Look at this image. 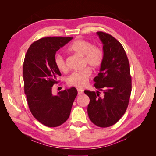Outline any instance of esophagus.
Segmentation results:
<instances>
[{
  "instance_id": "obj_1",
  "label": "esophagus",
  "mask_w": 156,
  "mask_h": 156,
  "mask_svg": "<svg viewBox=\"0 0 156 156\" xmlns=\"http://www.w3.org/2000/svg\"><path fill=\"white\" fill-rule=\"evenodd\" d=\"M77 90H78V95H80L82 94V93H83V90H82V88H77Z\"/></svg>"
}]
</instances>
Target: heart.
Segmentation results:
<instances>
[{"label": "heart", "instance_id": "b5f03b06", "mask_svg": "<svg viewBox=\"0 0 156 156\" xmlns=\"http://www.w3.org/2000/svg\"><path fill=\"white\" fill-rule=\"evenodd\" d=\"M74 54L84 56V63L92 68H97L102 64L104 54L102 50L97 46H94L90 42L84 39H77L69 45L68 48ZM56 67L61 72L67 70L65 59L60 54H57L54 58ZM92 72L90 69L85 68L81 71L74 72L66 79L67 84L72 87H82L87 84Z\"/></svg>", "mask_w": 156, "mask_h": 156}]
</instances>
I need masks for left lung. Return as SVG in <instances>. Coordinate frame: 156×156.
<instances>
[{
    "mask_svg": "<svg viewBox=\"0 0 156 156\" xmlns=\"http://www.w3.org/2000/svg\"><path fill=\"white\" fill-rule=\"evenodd\" d=\"M97 34L103 44L104 52L100 72L93 80L98 90H85L84 93L90 98L89 119L98 127H108L118 122L127 110L131 77L127 56L120 42L107 33L98 31Z\"/></svg>",
    "mask_w": 156,
    "mask_h": 156,
    "instance_id": "left-lung-1",
    "label": "left lung"
}]
</instances>
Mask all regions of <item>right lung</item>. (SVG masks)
I'll list each match as a JSON object with an SVG mask.
<instances>
[{
  "mask_svg": "<svg viewBox=\"0 0 156 156\" xmlns=\"http://www.w3.org/2000/svg\"><path fill=\"white\" fill-rule=\"evenodd\" d=\"M72 37L41 38L30 45L23 63L24 90L33 116L49 127H58L67 121L78 91L66 88L53 95L51 89L61 73L56 67V51Z\"/></svg>",
  "mask_w": 156,
  "mask_h": 156,
  "instance_id": "1",
  "label": "right lung"
}]
</instances>
